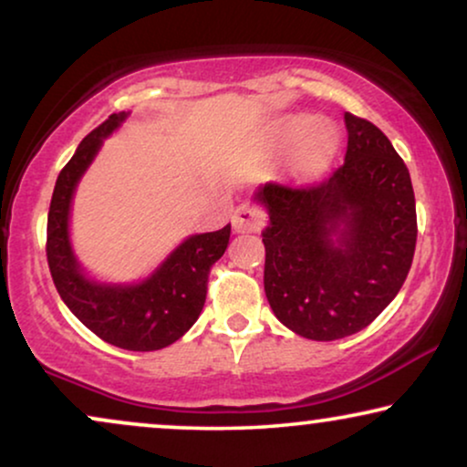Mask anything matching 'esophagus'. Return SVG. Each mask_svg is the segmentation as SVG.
Instances as JSON below:
<instances>
[{
    "mask_svg": "<svg viewBox=\"0 0 467 467\" xmlns=\"http://www.w3.org/2000/svg\"><path fill=\"white\" fill-rule=\"evenodd\" d=\"M265 221H267V214L251 202L240 203V206L235 208L234 216H232V225H234L235 232H240V234L261 232V229H264V225H265Z\"/></svg>",
    "mask_w": 467,
    "mask_h": 467,
    "instance_id": "obj_1",
    "label": "esophagus"
}]
</instances>
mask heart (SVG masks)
<instances>
[{"label":"heart","instance_id":"1","mask_svg":"<svg viewBox=\"0 0 467 467\" xmlns=\"http://www.w3.org/2000/svg\"><path fill=\"white\" fill-rule=\"evenodd\" d=\"M297 133L291 149V168L297 174L312 176L327 168L337 150V136L325 120L296 119L286 125V133Z\"/></svg>","mask_w":467,"mask_h":467}]
</instances>
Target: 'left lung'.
I'll use <instances>...</instances> for the list:
<instances>
[{"label":"left lung","mask_w":467,"mask_h":467,"mask_svg":"<svg viewBox=\"0 0 467 467\" xmlns=\"http://www.w3.org/2000/svg\"><path fill=\"white\" fill-rule=\"evenodd\" d=\"M344 163L321 182H267L254 193L270 214L264 286L274 315L308 340L368 327L410 272L417 206L410 174L369 120L344 112Z\"/></svg>","instance_id":"obj_1"}]
</instances>
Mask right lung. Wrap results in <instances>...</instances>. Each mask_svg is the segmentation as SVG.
<instances>
[{
	"label": "right lung",
	"mask_w": 467,
	"mask_h": 467,
	"mask_svg": "<svg viewBox=\"0 0 467 467\" xmlns=\"http://www.w3.org/2000/svg\"><path fill=\"white\" fill-rule=\"evenodd\" d=\"M127 114H110L82 140L57 178L47 225L50 276L69 310L95 336L125 350H159L182 337L206 302L208 274L229 244L232 225L191 235L140 285H99L80 272L69 246V203L76 184L98 155L104 138Z\"/></svg>",
	"instance_id": "add662e5"
}]
</instances>
